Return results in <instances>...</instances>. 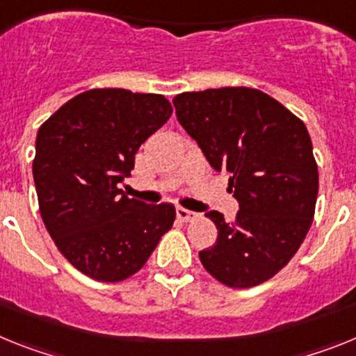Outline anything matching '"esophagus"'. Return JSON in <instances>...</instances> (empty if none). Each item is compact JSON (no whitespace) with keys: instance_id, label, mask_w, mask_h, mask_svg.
<instances>
[{"instance_id":"obj_1","label":"esophagus","mask_w":356,"mask_h":356,"mask_svg":"<svg viewBox=\"0 0 356 356\" xmlns=\"http://www.w3.org/2000/svg\"><path fill=\"white\" fill-rule=\"evenodd\" d=\"M197 213L190 211V209H184V208H177V218H181L182 222H191L197 218Z\"/></svg>"}]
</instances>
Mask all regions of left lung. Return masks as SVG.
I'll use <instances>...</instances> for the list:
<instances>
[{"label": "left lung", "instance_id": "left-lung-1", "mask_svg": "<svg viewBox=\"0 0 356 356\" xmlns=\"http://www.w3.org/2000/svg\"><path fill=\"white\" fill-rule=\"evenodd\" d=\"M182 129L213 170L229 179L236 218L209 211L218 236L199 252L204 268L233 289L270 280L310 229L319 172L310 134L285 105L251 88L182 92L174 98Z\"/></svg>", "mask_w": 356, "mask_h": 356}]
</instances>
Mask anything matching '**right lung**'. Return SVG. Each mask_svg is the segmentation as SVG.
I'll list each match as a JSON object with an SVG mask.
<instances>
[{
  "label": "right lung",
  "mask_w": 356,
  "mask_h": 356,
  "mask_svg": "<svg viewBox=\"0 0 356 356\" xmlns=\"http://www.w3.org/2000/svg\"><path fill=\"white\" fill-rule=\"evenodd\" d=\"M172 116L163 95L80 92L37 132L33 181L42 222L64 258L98 281H123L147 264L172 227V204L120 190L141 143Z\"/></svg>",
  "instance_id": "1"
}]
</instances>
